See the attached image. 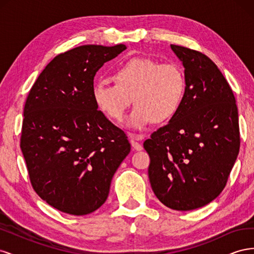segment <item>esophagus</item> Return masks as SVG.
<instances>
[{
  "mask_svg": "<svg viewBox=\"0 0 254 254\" xmlns=\"http://www.w3.org/2000/svg\"><path fill=\"white\" fill-rule=\"evenodd\" d=\"M144 139V135H132L131 136V140H130V143H131L132 148L136 151H140L143 149L142 145L139 143V141Z\"/></svg>",
  "mask_w": 254,
  "mask_h": 254,
  "instance_id": "esophagus-1",
  "label": "esophagus"
}]
</instances>
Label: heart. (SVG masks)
<instances>
[{"mask_svg": "<svg viewBox=\"0 0 254 254\" xmlns=\"http://www.w3.org/2000/svg\"><path fill=\"white\" fill-rule=\"evenodd\" d=\"M112 82L98 81L92 89L96 108L114 122H122L132 103L126 125L144 130L156 120L163 123L179 111L186 95V78L176 64H159L147 57H134L120 64Z\"/></svg>", "mask_w": 254, "mask_h": 254, "instance_id": "heart-1", "label": "heart"}]
</instances>
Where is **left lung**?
Segmentation results:
<instances>
[{"label": "left lung", "instance_id": "1", "mask_svg": "<svg viewBox=\"0 0 254 254\" xmlns=\"http://www.w3.org/2000/svg\"><path fill=\"white\" fill-rule=\"evenodd\" d=\"M184 67L186 95L168 124L144 142L153 193L177 211L204 206L225 189L240 151L232 89L204 54L171 45Z\"/></svg>", "mask_w": 254, "mask_h": 254}]
</instances>
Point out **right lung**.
<instances>
[{
	"mask_svg": "<svg viewBox=\"0 0 254 254\" xmlns=\"http://www.w3.org/2000/svg\"><path fill=\"white\" fill-rule=\"evenodd\" d=\"M126 49L89 44L60 54L29 91L21 150L36 193L64 213L80 216L101 207L130 152L124 131L92 97L96 72Z\"/></svg>",
	"mask_w": 254,
	"mask_h": 254,
	"instance_id": "add662e5",
	"label": "right lung"
}]
</instances>
